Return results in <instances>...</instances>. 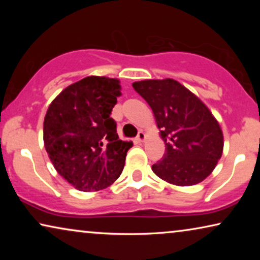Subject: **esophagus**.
<instances>
[{
	"mask_svg": "<svg viewBox=\"0 0 260 260\" xmlns=\"http://www.w3.org/2000/svg\"><path fill=\"white\" fill-rule=\"evenodd\" d=\"M136 140L138 142H143L145 140V134L143 133V131H138V135H137Z\"/></svg>",
	"mask_w": 260,
	"mask_h": 260,
	"instance_id": "1",
	"label": "esophagus"
}]
</instances>
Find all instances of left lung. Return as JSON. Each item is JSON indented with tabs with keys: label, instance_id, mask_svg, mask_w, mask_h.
<instances>
[{
	"label": "left lung",
	"instance_id": "left-lung-1",
	"mask_svg": "<svg viewBox=\"0 0 260 260\" xmlns=\"http://www.w3.org/2000/svg\"><path fill=\"white\" fill-rule=\"evenodd\" d=\"M133 87L151 108L166 143L152 172L176 186L205 180L223 148L221 129L207 106L174 79L136 81Z\"/></svg>",
	"mask_w": 260,
	"mask_h": 260
}]
</instances>
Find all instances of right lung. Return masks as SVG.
Listing matches in <instances>:
<instances>
[{
	"mask_svg": "<svg viewBox=\"0 0 260 260\" xmlns=\"http://www.w3.org/2000/svg\"><path fill=\"white\" fill-rule=\"evenodd\" d=\"M119 90L117 79L86 77L66 87L46 113V151L56 172L78 190L104 189L123 172L133 143L119 140L110 117Z\"/></svg>",
	"mask_w": 260,
	"mask_h": 260,
	"instance_id": "1",
	"label": "right lung"
}]
</instances>
